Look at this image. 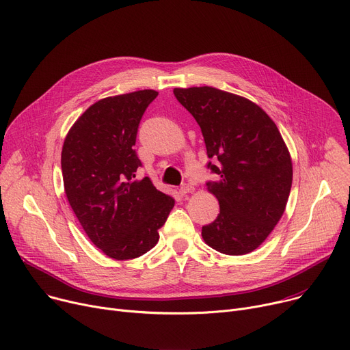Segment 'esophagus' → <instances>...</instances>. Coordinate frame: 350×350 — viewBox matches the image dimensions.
Instances as JSON below:
<instances>
[{
    "instance_id": "esophagus-1",
    "label": "esophagus",
    "mask_w": 350,
    "mask_h": 350,
    "mask_svg": "<svg viewBox=\"0 0 350 350\" xmlns=\"http://www.w3.org/2000/svg\"><path fill=\"white\" fill-rule=\"evenodd\" d=\"M196 191V189L193 187V185H190V184H183L181 187H180V193L183 194V196H185V194H190V193H194Z\"/></svg>"
}]
</instances>
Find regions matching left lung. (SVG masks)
Instances as JSON below:
<instances>
[{
    "label": "left lung",
    "instance_id": "1",
    "mask_svg": "<svg viewBox=\"0 0 350 350\" xmlns=\"http://www.w3.org/2000/svg\"><path fill=\"white\" fill-rule=\"evenodd\" d=\"M201 128L208 167L218 178L208 191L219 202L217 219L202 226L204 242L229 256L258 249L284 214L293 161L270 116L253 101L215 87L173 90Z\"/></svg>",
    "mask_w": 350,
    "mask_h": 350
}]
</instances>
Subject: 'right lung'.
I'll return each instance as SVG.
<instances>
[{"instance_id":"right-lung-1","label":"right lung","mask_w":350,"mask_h":350,"mask_svg":"<svg viewBox=\"0 0 350 350\" xmlns=\"http://www.w3.org/2000/svg\"><path fill=\"white\" fill-rule=\"evenodd\" d=\"M154 90L103 98L90 105L68 129L62 149L67 201L88 239L108 258L135 259L159 241L174 198L159 191L133 146Z\"/></svg>"}]
</instances>
